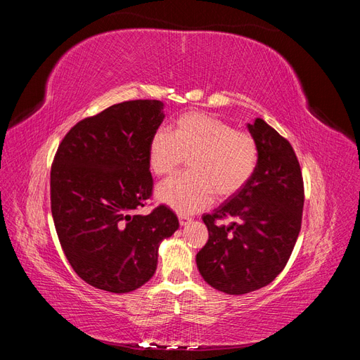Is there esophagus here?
Masks as SVG:
<instances>
[{
    "instance_id": "1",
    "label": "esophagus",
    "mask_w": 360,
    "mask_h": 360,
    "mask_svg": "<svg viewBox=\"0 0 360 360\" xmlns=\"http://www.w3.org/2000/svg\"><path fill=\"white\" fill-rule=\"evenodd\" d=\"M191 217H186V216H179V222L181 226H186L188 224H191Z\"/></svg>"
}]
</instances>
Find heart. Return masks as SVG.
Here are the masks:
<instances>
[{"label": "heart", "instance_id": "obj_1", "mask_svg": "<svg viewBox=\"0 0 360 360\" xmlns=\"http://www.w3.org/2000/svg\"><path fill=\"white\" fill-rule=\"evenodd\" d=\"M184 159L189 172L162 183L156 200L181 214L210 205L214 193L231 197L252 177L258 160L254 136L234 130L221 118L186 112L171 132L158 130L150 141L148 163L158 177L172 176Z\"/></svg>", "mask_w": 360, "mask_h": 360}]
</instances>
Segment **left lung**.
Listing matches in <instances>:
<instances>
[{
    "label": "left lung",
    "mask_w": 360,
    "mask_h": 360,
    "mask_svg": "<svg viewBox=\"0 0 360 360\" xmlns=\"http://www.w3.org/2000/svg\"><path fill=\"white\" fill-rule=\"evenodd\" d=\"M258 147L252 177L202 221L209 240L197 254L207 284L226 294H246L269 285L292 252L300 233L303 180L291 144L264 120L248 123ZM233 217L230 226L217 219Z\"/></svg>",
    "instance_id": "left-lung-1"
}]
</instances>
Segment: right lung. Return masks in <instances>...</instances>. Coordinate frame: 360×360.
Here are the masks:
<instances>
[{"label":"right lung","mask_w":360,"mask_h":360,"mask_svg":"<svg viewBox=\"0 0 360 360\" xmlns=\"http://www.w3.org/2000/svg\"><path fill=\"white\" fill-rule=\"evenodd\" d=\"M163 118L160 101L112 105L73 126L53 158V224L64 255L91 287H143L155 275L162 240L177 231L167 205L136 213L153 189L148 147Z\"/></svg>","instance_id":"add662e5"}]
</instances>
